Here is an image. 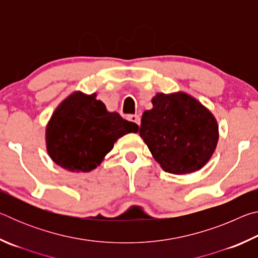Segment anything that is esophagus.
Here are the masks:
<instances>
[{
  "label": "esophagus",
  "instance_id": "1",
  "mask_svg": "<svg viewBox=\"0 0 258 258\" xmlns=\"http://www.w3.org/2000/svg\"><path fill=\"white\" fill-rule=\"evenodd\" d=\"M127 119L131 120V121H133V123H135L137 125H140V117L138 115H130L127 117Z\"/></svg>",
  "mask_w": 258,
  "mask_h": 258
}]
</instances>
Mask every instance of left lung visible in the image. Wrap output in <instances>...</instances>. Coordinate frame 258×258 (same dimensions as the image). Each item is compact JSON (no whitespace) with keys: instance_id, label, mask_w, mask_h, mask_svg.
Returning a JSON list of instances; mask_svg holds the SVG:
<instances>
[{"instance_id":"1","label":"left lung","mask_w":258,"mask_h":258,"mask_svg":"<svg viewBox=\"0 0 258 258\" xmlns=\"http://www.w3.org/2000/svg\"><path fill=\"white\" fill-rule=\"evenodd\" d=\"M142 115L140 137L165 172L189 174L211 159L218 141L215 117L185 92L157 93Z\"/></svg>"}]
</instances>
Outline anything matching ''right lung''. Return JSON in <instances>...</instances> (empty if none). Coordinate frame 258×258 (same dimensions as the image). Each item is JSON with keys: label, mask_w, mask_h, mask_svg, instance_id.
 <instances>
[{"label": "right lung", "mask_w": 258, "mask_h": 258, "mask_svg": "<svg viewBox=\"0 0 258 258\" xmlns=\"http://www.w3.org/2000/svg\"><path fill=\"white\" fill-rule=\"evenodd\" d=\"M139 126L107 110L97 93L75 91L52 113L45 130L47 154L69 172L86 173L102 163L117 140Z\"/></svg>", "instance_id": "obj_1"}]
</instances>
